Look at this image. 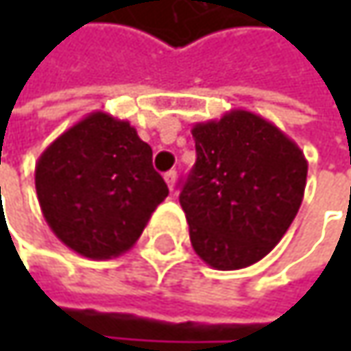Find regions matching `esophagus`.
<instances>
[{
	"label": "esophagus",
	"mask_w": 351,
	"mask_h": 351,
	"mask_svg": "<svg viewBox=\"0 0 351 351\" xmlns=\"http://www.w3.org/2000/svg\"><path fill=\"white\" fill-rule=\"evenodd\" d=\"M165 180H167V184H169V189L173 191L176 184V171H169V173H165Z\"/></svg>",
	"instance_id": "34e87169"
}]
</instances>
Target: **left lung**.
I'll list each match as a JSON object with an SVG mask.
<instances>
[{
    "label": "left lung",
    "instance_id": "8db88e82",
    "mask_svg": "<svg viewBox=\"0 0 351 351\" xmlns=\"http://www.w3.org/2000/svg\"><path fill=\"white\" fill-rule=\"evenodd\" d=\"M191 132L197 160L178 201L193 250L217 270L252 266L291 228L305 195L307 158L282 130L245 109Z\"/></svg>",
    "mask_w": 351,
    "mask_h": 351
}]
</instances>
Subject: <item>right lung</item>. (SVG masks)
<instances>
[{"label": "right lung", "mask_w": 351, "mask_h": 351, "mask_svg": "<svg viewBox=\"0 0 351 351\" xmlns=\"http://www.w3.org/2000/svg\"><path fill=\"white\" fill-rule=\"evenodd\" d=\"M34 180L54 236L91 260L128 252L169 195L152 167V148L130 121L106 111L62 132L40 154Z\"/></svg>", "instance_id": "add662e5"}]
</instances>
